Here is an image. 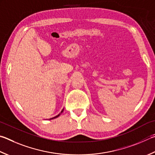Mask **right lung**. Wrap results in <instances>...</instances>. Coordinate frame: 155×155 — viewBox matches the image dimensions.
<instances>
[{"mask_svg": "<svg viewBox=\"0 0 155 155\" xmlns=\"http://www.w3.org/2000/svg\"><path fill=\"white\" fill-rule=\"evenodd\" d=\"M63 111H64V109L62 110H61V112H60V114H58V115H57V116H55V117H53V118H51V119H49V120H51V119H55V118H57V117H58L59 116H60V114H61V113H62V112H63Z\"/></svg>", "mask_w": 155, "mask_h": 155, "instance_id": "right-lung-1", "label": "right lung"}]
</instances>
